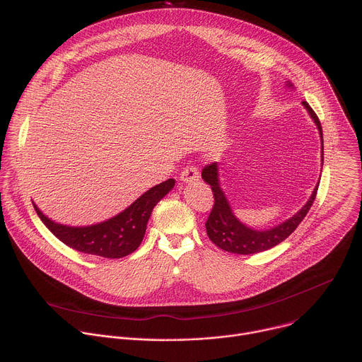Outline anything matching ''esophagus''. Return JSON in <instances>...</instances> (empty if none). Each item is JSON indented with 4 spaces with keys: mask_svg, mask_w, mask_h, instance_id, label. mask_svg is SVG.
Instances as JSON below:
<instances>
[{
    "mask_svg": "<svg viewBox=\"0 0 362 362\" xmlns=\"http://www.w3.org/2000/svg\"><path fill=\"white\" fill-rule=\"evenodd\" d=\"M199 179V170L194 166H186L180 173V180L183 183H190Z\"/></svg>",
    "mask_w": 362,
    "mask_h": 362,
    "instance_id": "obj_1",
    "label": "esophagus"
}]
</instances>
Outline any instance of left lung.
Instances as JSON below:
<instances>
[{
	"instance_id": "8db88e82",
	"label": "left lung",
	"mask_w": 362,
	"mask_h": 362,
	"mask_svg": "<svg viewBox=\"0 0 362 362\" xmlns=\"http://www.w3.org/2000/svg\"><path fill=\"white\" fill-rule=\"evenodd\" d=\"M288 87H292L289 81H286ZM302 106L306 109V112L311 116L314 123L318 127L320 137H321V160L324 165V139H322V127L321 123L314 113V110L309 107L306 101H302ZM202 179L208 183L212 187L214 197H215V204L214 209L206 221V232H208L209 239L221 249L236 253V255H252L257 252H264L268 250L281 242H284L296 228L298 225L303 221L306 214L311 209V206L315 200L318 185L313 190L311 197L308 199V202L302 206V208L289 219L285 222L275 225L274 228L264 229V230H257L255 228H250L240 222L236 215L233 214L230 203L221 186L219 180V166L218 163H212L209 166H206L202 170Z\"/></svg>"
}]
</instances>
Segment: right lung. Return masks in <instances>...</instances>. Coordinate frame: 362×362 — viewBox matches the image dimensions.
Returning <instances> with one entry per match:
<instances>
[{
    "label": "right lung",
    "mask_w": 362,
    "mask_h": 362,
    "mask_svg": "<svg viewBox=\"0 0 362 362\" xmlns=\"http://www.w3.org/2000/svg\"><path fill=\"white\" fill-rule=\"evenodd\" d=\"M175 186L173 179L150 187L119 215L90 226H69L45 216L34 204L42 223L67 246L88 255L117 259L134 252L141 243L151 211Z\"/></svg>",
    "instance_id": "obj_1"
}]
</instances>
